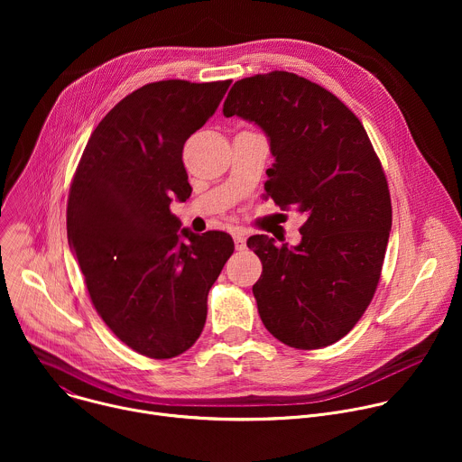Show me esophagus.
Segmentation results:
<instances>
[{
	"label": "esophagus",
	"instance_id": "34e87169",
	"mask_svg": "<svg viewBox=\"0 0 462 462\" xmlns=\"http://www.w3.org/2000/svg\"><path fill=\"white\" fill-rule=\"evenodd\" d=\"M232 237H234V243H236V250H245L246 248V239H245L243 232H234Z\"/></svg>",
	"mask_w": 462,
	"mask_h": 462
}]
</instances>
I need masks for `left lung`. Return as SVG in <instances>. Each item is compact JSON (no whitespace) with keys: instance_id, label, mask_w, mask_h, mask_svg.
<instances>
[{"instance_id":"obj_1","label":"left lung","mask_w":462,"mask_h":462,"mask_svg":"<svg viewBox=\"0 0 462 462\" xmlns=\"http://www.w3.org/2000/svg\"><path fill=\"white\" fill-rule=\"evenodd\" d=\"M223 113L265 131L276 159L267 197L305 216L296 246L267 236L246 241L263 265L252 287L261 321L289 347L331 346L356 325L380 282L391 230L380 159L358 116L294 73L236 82Z\"/></svg>"}]
</instances>
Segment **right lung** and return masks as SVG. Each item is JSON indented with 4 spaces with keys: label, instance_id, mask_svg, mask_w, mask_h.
<instances>
[{
    "label": "right lung",
    "instance_id": "right-lung-1",
    "mask_svg": "<svg viewBox=\"0 0 462 462\" xmlns=\"http://www.w3.org/2000/svg\"><path fill=\"white\" fill-rule=\"evenodd\" d=\"M230 84L161 80L127 95L91 134L71 182L68 239L89 298L148 358H173L201 337L208 291L234 252L226 232H179L170 212L173 197L191 193L184 143Z\"/></svg>",
    "mask_w": 462,
    "mask_h": 462
}]
</instances>
